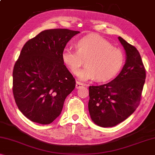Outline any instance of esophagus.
Segmentation results:
<instances>
[{
    "instance_id": "obj_1",
    "label": "esophagus",
    "mask_w": 155,
    "mask_h": 155,
    "mask_svg": "<svg viewBox=\"0 0 155 155\" xmlns=\"http://www.w3.org/2000/svg\"><path fill=\"white\" fill-rule=\"evenodd\" d=\"M84 86H87V85H85L84 84H82V83H81V82H76L75 88H76V89H80V87H84Z\"/></svg>"
}]
</instances>
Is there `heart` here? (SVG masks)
<instances>
[{"label": "heart", "instance_id": "heart-1", "mask_svg": "<svg viewBox=\"0 0 155 155\" xmlns=\"http://www.w3.org/2000/svg\"><path fill=\"white\" fill-rule=\"evenodd\" d=\"M76 51L65 48L61 53L64 64L73 74L77 75L85 60L87 65L78 74V79L87 81L96 78L105 82L115 77L122 68L124 55L120 49L97 35H89L75 44Z\"/></svg>", "mask_w": 155, "mask_h": 155}]
</instances>
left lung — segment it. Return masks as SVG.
<instances>
[{
  "instance_id": "8db88e82",
  "label": "left lung",
  "mask_w": 155,
  "mask_h": 155,
  "mask_svg": "<svg viewBox=\"0 0 155 155\" xmlns=\"http://www.w3.org/2000/svg\"><path fill=\"white\" fill-rule=\"evenodd\" d=\"M126 54L125 64L107 84L89 87L88 107L91 120L102 127H114L134 112L141 101L146 70L134 46L118 37Z\"/></svg>"
}]
</instances>
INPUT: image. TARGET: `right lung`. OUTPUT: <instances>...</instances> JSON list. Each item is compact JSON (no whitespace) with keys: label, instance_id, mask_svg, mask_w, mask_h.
Instances as JSON below:
<instances>
[{"label":"right lung","instance_id":"right-lung-1","mask_svg":"<svg viewBox=\"0 0 155 155\" xmlns=\"http://www.w3.org/2000/svg\"><path fill=\"white\" fill-rule=\"evenodd\" d=\"M79 31H42L25 43L13 70L16 104L29 120L42 125L60 115L75 81L61 59V53Z\"/></svg>","mask_w":155,"mask_h":155}]
</instances>
